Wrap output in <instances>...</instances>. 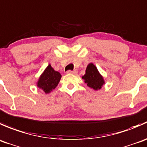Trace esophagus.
Instances as JSON below:
<instances>
[{
    "mask_svg": "<svg viewBox=\"0 0 147 147\" xmlns=\"http://www.w3.org/2000/svg\"><path fill=\"white\" fill-rule=\"evenodd\" d=\"M77 73V71L76 70H74V71H66V74H76Z\"/></svg>",
    "mask_w": 147,
    "mask_h": 147,
    "instance_id": "obj_1",
    "label": "esophagus"
}]
</instances>
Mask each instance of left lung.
<instances>
[{
    "instance_id": "8db88e82",
    "label": "left lung",
    "mask_w": 147,
    "mask_h": 147,
    "mask_svg": "<svg viewBox=\"0 0 147 147\" xmlns=\"http://www.w3.org/2000/svg\"><path fill=\"white\" fill-rule=\"evenodd\" d=\"M82 78L88 87L96 91L101 89L102 86L105 84L104 77L101 75L95 65L92 63H90L87 66L86 74L83 76Z\"/></svg>"
}]
</instances>
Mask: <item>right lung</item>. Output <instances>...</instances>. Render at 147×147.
Wrapping results in <instances>:
<instances>
[{"mask_svg":"<svg viewBox=\"0 0 147 147\" xmlns=\"http://www.w3.org/2000/svg\"><path fill=\"white\" fill-rule=\"evenodd\" d=\"M61 78V74L55 71L52 68L51 65L49 64L39 77L36 85L38 88L43 90L46 94H49L57 86Z\"/></svg>","mask_w":147,"mask_h":147,"instance_id":"1","label":"right lung"}]
</instances>
